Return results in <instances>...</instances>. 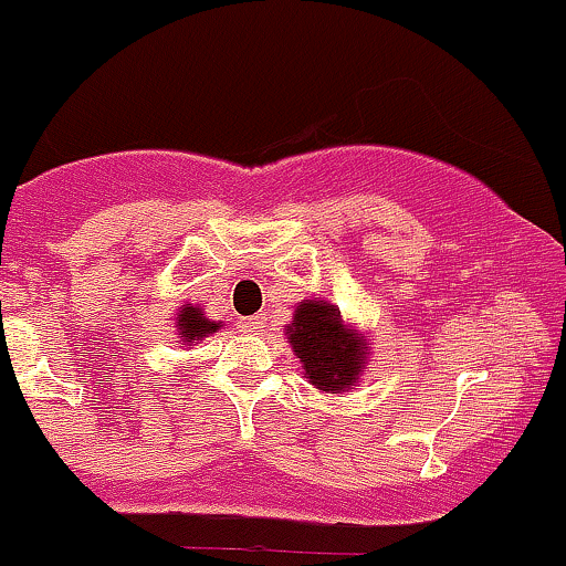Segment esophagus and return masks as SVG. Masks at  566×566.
Here are the masks:
<instances>
[{
    "mask_svg": "<svg viewBox=\"0 0 566 566\" xmlns=\"http://www.w3.org/2000/svg\"><path fill=\"white\" fill-rule=\"evenodd\" d=\"M265 323H268L265 315H251V317H245V321H243V328H245V332H251V334H262V332H265Z\"/></svg>",
    "mask_w": 566,
    "mask_h": 566,
    "instance_id": "obj_1",
    "label": "esophagus"
}]
</instances>
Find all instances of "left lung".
<instances>
[{
    "label": "left lung",
    "instance_id": "8db88e82",
    "mask_svg": "<svg viewBox=\"0 0 566 566\" xmlns=\"http://www.w3.org/2000/svg\"><path fill=\"white\" fill-rule=\"evenodd\" d=\"M287 339L301 359L304 376L323 392H345L356 387L367 361V343L354 326L343 321L339 310L326 301H301Z\"/></svg>",
    "mask_w": 566,
    "mask_h": 566
}]
</instances>
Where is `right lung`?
Masks as SVG:
<instances>
[{"label":"right lung","mask_w":566,"mask_h":566,"mask_svg":"<svg viewBox=\"0 0 566 566\" xmlns=\"http://www.w3.org/2000/svg\"><path fill=\"white\" fill-rule=\"evenodd\" d=\"M177 328H179V334H182V345H190V343H196V339H205L207 334L218 332V328H221V323L205 317V312H201L199 306L185 304L182 310H179Z\"/></svg>","instance_id":"add662e5"}]
</instances>
